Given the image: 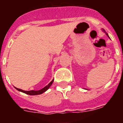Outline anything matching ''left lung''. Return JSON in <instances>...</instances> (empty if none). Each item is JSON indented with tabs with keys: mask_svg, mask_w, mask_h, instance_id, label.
<instances>
[{
	"mask_svg": "<svg viewBox=\"0 0 123 123\" xmlns=\"http://www.w3.org/2000/svg\"><path fill=\"white\" fill-rule=\"evenodd\" d=\"M107 34V35L108 36H109V35H108V34Z\"/></svg>",
	"mask_w": 123,
	"mask_h": 123,
	"instance_id": "8db88e82",
	"label": "left lung"
}]
</instances>
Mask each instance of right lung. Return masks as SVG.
<instances>
[{"mask_svg": "<svg viewBox=\"0 0 123 123\" xmlns=\"http://www.w3.org/2000/svg\"><path fill=\"white\" fill-rule=\"evenodd\" d=\"M54 79H53L47 86H45V87L43 88V89H41V90H39V91H34V90H32V91H24V90L20 89H18V88H16L18 91H19L22 92L27 94H29V95H38V94H41L43 93V92L46 91H47V90L49 89V87H50V86H51V85L52 84V83L54 82Z\"/></svg>", "mask_w": 123, "mask_h": 123, "instance_id": "right-lung-1", "label": "right lung"}]
</instances>
